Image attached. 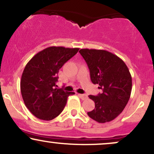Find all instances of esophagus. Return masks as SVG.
<instances>
[{"instance_id": "1", "label": "esophagus", "mask_w": 154, "mask_h": 154, "mask_svg": "<svg viewBox=\"0 0 154 154\" xmlns=\"http://www.w3.org/2000/svg\"><path fill=\"white\" fill-rule=\"evenodd\" d=\"M78 96L79 97V98H82V100H85V99H86V98H88V96L86 95H85V94H78Z\"/></svg>"}]
</instances>
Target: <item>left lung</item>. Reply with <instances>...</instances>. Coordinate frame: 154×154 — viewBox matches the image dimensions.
I'll return each instance as SVG.
<instances>
[{
	"label": "left lung",
	"mask_w": 154,
	"mask_h": 154,
	"mask_svg": "<svg viewBox=\"0 0 154 154\" xmlns=\"http://www.w3.org/2000/svg\"><path fill=\"white\" fill-rule=\"evenodd\" d=\"M79 54L87 63L91 79L103 92L89 95L95 109L88 116L99 123L112 121L122 112L130 98L132 77L120 58L105 50L80 49Z\"/></svg>",
	"instance_id": "8db88e82"
}]
</instances>
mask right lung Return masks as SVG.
Here are the masks:
<instances>
[{"mask_svg": "<svg viewBox=\"0 0 154 154\" xmlns=\"http://www.w3.org/2000/svg\"><path fill=\"white\" fill-rule=\"evenodd\" d=\"M79 48L48 47L38 52L26 63L20 82L24 104L38 119L52 120L63 110L69 95L55 88L60 69L78 52Z\"/></svg>", "mask_w": 154, "mask_h": 154, "instance_id": "add662e5", "label": "right lung"}]
</instances>
